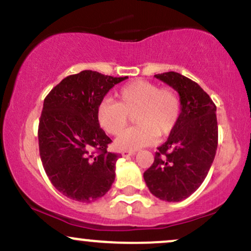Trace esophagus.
<instances>
[{
    "mask_svg": "<svg viewBox=\"0 0 251 251\" xmlns=\"http://www.w3.org/2000/svg\"><path fill=\"white\" fill-rule=\"evenodd\" d=\"M120 153H122L123 157H129V155H133L134 152H132V151H122V152H120Z\"/></svg>",
    "mask_w": 251,
    "mask_h": 251,
    "instance_id": "34e87169",
    "label": "esophagus"
}]
</instances>
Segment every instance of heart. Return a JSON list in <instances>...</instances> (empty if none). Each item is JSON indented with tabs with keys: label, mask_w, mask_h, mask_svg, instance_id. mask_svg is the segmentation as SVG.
<instances>
[{
	"label": "heart",
	"mask_w": 251,
	"mask_h": 251,
	"mask_svg": "<svg viewBox=\"0 0 251 251\" xmlns=\"http://www.w3.org/2000/svg\"><path fill=\"white\" fill-rule=\"evenodd\" d=\"M118 101L103 99L97 106V120L106 133L119 135L131 116L135 128L120 135L114 145L118 150L135 151L157 142L158 135L174 131L180 117V98L174 88L159 87L148 80L126 83L117 93Z\"/></svg>",
	"instance_id": "b5f03b06"
}]
</instances>
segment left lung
I'll return each instance as SVG.
<instances>
[{
	"label": "left lung",
	"mask_w": 251,
	"mask_h": 251,
	"mask_svg": "<svg viewBox=\"0 0 251 251\" xmlns=\"http://www.w3.org/2000/svg\"><path fill=\"white\" fill-rule=\"evenodd\" d=\"M154 76L178 92L181 111L175 129L155 152L153 164L144 172V179L157 198L180 201L200 188L215 159L216 105L197 82L179 73Z\"/></svg>",
	"instance_id": "obj_1"
}]
</instances>
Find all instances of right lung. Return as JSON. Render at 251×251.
Instances as JSON below:
<instances>
[{
  "instance_id": "right-lung-1",
  "label": "right lung",
  "mask_w": 251,
  "mask_h": 251,
  "mask_svg": "<svg viewBox=\"0 0 251 251\" xmlns=\"http://www.w3.org/2000/svg\"><path fill=\"white\" fill-rule=\"evenodd\" d=\"M125 79L82 71L65 77L45 98L40 157L51 184L71 200L91 203L113 184L120 155L107 152L112 140L98 124L97 106Z\"/></svg>"
}]
</instances>
